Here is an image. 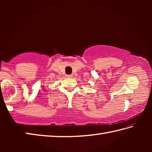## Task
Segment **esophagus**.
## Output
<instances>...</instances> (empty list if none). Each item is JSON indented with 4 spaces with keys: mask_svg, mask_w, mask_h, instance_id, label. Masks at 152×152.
Instances as JSON below:
<instances>
[{
    "mask_svg": "<svg viewBox=\"0 0 152 152\" xmlns=\"http://www.w3.org/2000/svg\"><path fill=\"white\" fill-rule=\"evenodd\" d=\"M66 77L67 78H72V75H67Z\"/></svg>",
    "mask_w": 152,
    "mask_h": 152,
    "instance_id": "esophagus-1",
    "label": "esophagus"
}]
</instances>
